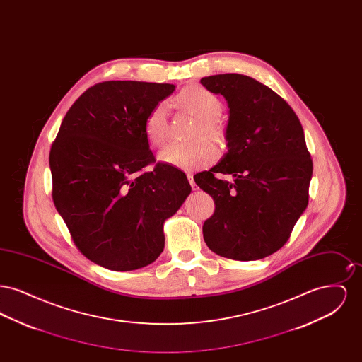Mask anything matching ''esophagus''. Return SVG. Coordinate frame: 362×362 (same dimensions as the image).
I'll return each mask as SVG.
<instances>
[{
	"label": "esophagus",
	"mask_w": 362,
	"mask_h": 362,
	"mask_svg": "<svg viewBox=\"0 0 362 362\" xmlns=\"http://www.w3.org/2000/svg\"><path fill=\"white\" fill-rule=\"evenodd\" d=\"M187 179H189V185H191V189H198V186H197V185H195V182H194V176H192L191 173L187 175Z\"/></svg>",
	"instance_id": "1"
}]
</instances>
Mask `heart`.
Wrapping results in <instances>:
<instances>
[{
  "label": "heart",
  "mask_w": 362,
  "mask_h": 362,
  "mask_svg": "<svg viewBox=\"0 0 362 362\" xmlns=\"http://www.w3.org/2000/svg\"><path fill=\"white\" fill-rule=\"evenodd\" d=\"M175 104L198 119L189 136L195 141L165 148L158 153V161L185 171L205 168L216 160L217 151L211 142L203 137L211 139L218 146H225L228 142V132L218 121L224 108L223 102L204 86H187L175 96ZM144 133L148 142L155 148H160L167 142L170 124L163 104H156L145 117Z\"/></svg>",
  "instance_id": "1"
}]
</instances>
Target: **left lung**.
<instances>
[{"label":"left lung","instance_id":"8db88e82","mask_svg":"<svg viewBox=\"0 0 362 362\" xmlns=\"http://www.w3.org/2000/svg\"><path fill=\"white\" fill-rule=\"evenodd\" d=\"M201 84L229 107L228 152L194 176L216 205L204 239L224 258H266L288 241L308 205L313 167L303 126L289 104L252 77L216 74Z\"/></svg>","mask_w":362,"mask_h":362}]
</instances>
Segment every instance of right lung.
I'll return each mask as SVG.
<instances>
[{"label": "right lung", "instance_id": "right-lung-1", "mask_svg": "<svg viewBox=\"0 0 362 362\" xmlns=\"http://www.w3.org/2000/svg\"><path fill=\"white\" fill-rule=\"evenodd\" d=\"M173 84L104 81L88 88L50 151L52 201L86 258L114 272L155 262L163 225L191 192L186 173L156 163L144 133L151 108Z\"/></svg>", "mask_w": 362, "mask_h": 362}]
</instances>
